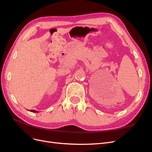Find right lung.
I'll use <instances>...</instances> for the list:
<instances>
[{"label": "right lung", "mask_w": 152, "mask_h": 152, "mask_svg": "<svg viewBox=\"0 0 152 152\" xmlns=\"http://www.w3.org/2000/svg\"><path fill=\"white\" fill-rule=\"evenodd\" d=\"M30 112H35V113H37V112H39L36 111V110H30Z\"/></svg>", "instance_id": "obj_1"}]
</instances>
